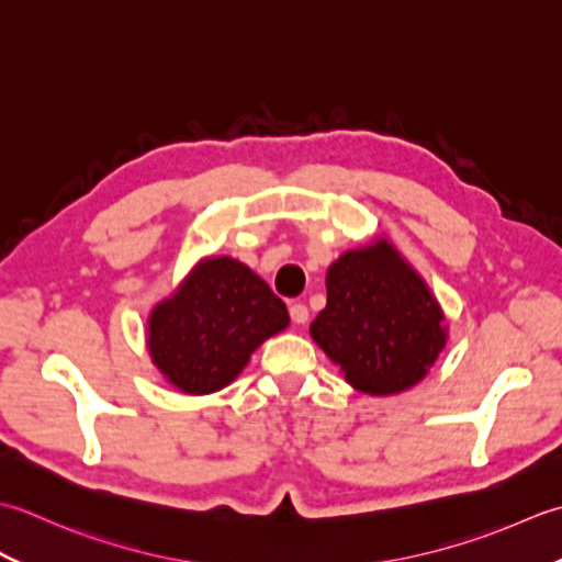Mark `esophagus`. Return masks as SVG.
I'll list each match as a JSON object with an SVG mask.
<instances>
[{"label": "esophagus", "instance_id": "obj_1", "mask_svg": "<svg viewBox=\"0 0 562 562\" xmlns=\"http://www.w3.org/2000/svg\"><path fill=\"white\" fill-rule=\"evenodd\" d=\"M289 313H291V319H293L295 325H305L307 317H311V313H307V305H305V303H293V305L289 307Z\"/></svg>", "mask_w": 562, "mask_h": 562}]
</instances>
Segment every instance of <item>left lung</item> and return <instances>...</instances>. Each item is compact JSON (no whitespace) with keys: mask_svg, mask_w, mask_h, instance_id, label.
<instances>
[{"mask_svg":"<svg viewBox=\"0 0 562 562\" xmlns=\"http://www.w3.org/2000/svg\"><path fill=\"white\" fill-rule=\"evenodd\" d=\"M441 311L397 251L375 245L327 271V305L311 335L361 393L393 395L427 375L446 345Z\"/></svg>","mask_w":562,"mask_h":562,"instance_id":"8db88e82","label":"left lung"}]
</instances>
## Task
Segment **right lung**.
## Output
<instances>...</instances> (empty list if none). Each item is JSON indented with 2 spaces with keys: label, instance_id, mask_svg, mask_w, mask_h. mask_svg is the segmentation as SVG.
<instances>
[{
  "label": "right lung",
  "instance_id": "1",
  "mask_svg": "<svg viewBox=\"0 0 562 562\" xmlns=\"http://www.w3.org/2000/svg\"><path fill=\"white\" fill-rule=\"evenodd\" d=\"M285 325V303L257 273L215 257L155 307L147 345L171 385L205 395L235 381L251 351Z\"/></svg>",
  "mask_w": 562,
  "mask_h": 562
}]
</instances>
